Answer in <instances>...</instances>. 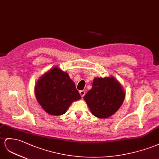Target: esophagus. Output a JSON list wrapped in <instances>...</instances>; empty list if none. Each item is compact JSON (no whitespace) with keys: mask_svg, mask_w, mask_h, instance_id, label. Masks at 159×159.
Listing matches in <instances>:
<instances>
[{"mask_svg":"<svg viewBox=\"0 0 159 159\" xmlns=\"http://www.w3.org/2000/svg\"><path fill=\"white\" fill-rule=\"evenodd\" d=\"M79 93H80V96L82 97H83L84 96V95H85V91H84V90H82V91H79Z\"/></svg>","mask_w":159,"mask_h":159,"instance_id":"1","label":"esophagus"}]
</instances>
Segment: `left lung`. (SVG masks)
<instances>
[{"label": "left lung", "mask_w": 159, "mask_h": 159, "mask_svg": "<svg viewBox=\"0 0 159 159\" xmlns=\"http://www.w3.org/2000/svg\"><path fill=\"white\" fill-rule=\"evenodd\" d=\"M125 93L113 77L95 78L92 89L84 97L93 116L107 118L116 112L123 103Z\"/></svg>", "instance_id": "8db88e82"}]
</instances>
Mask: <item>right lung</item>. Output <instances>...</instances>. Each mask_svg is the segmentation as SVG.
Here are the masks:
<instances>
[{"instance_id": "right-lung-1", "label": "right lung", "mask_w": 159, "mask_h": 159, "mask_svg": "<svg viewBox=\"0 0 159 159\" xmlns=\"http://www.w3.org/2000/svg\"><path fill=\"white\" fill-rule=\"evenodd\" d=\"M35 93L45 111L53 116L64 114L72 101L80 99L75 84L68 73L57 67L51 69L38 80Z\"/></svg>"}]
</instances>
